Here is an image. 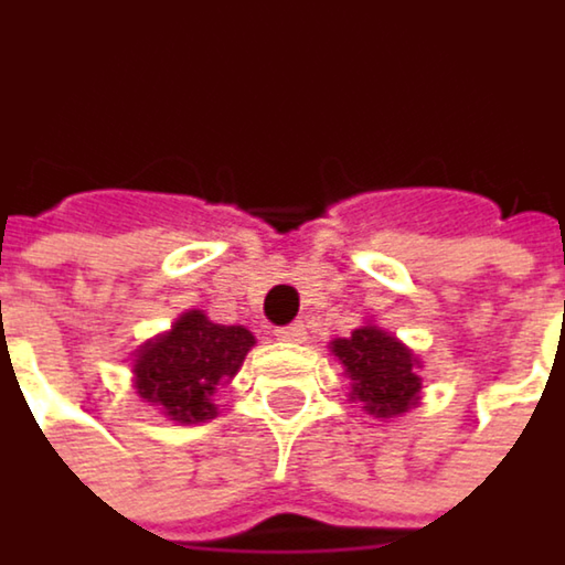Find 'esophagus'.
<instances>
[{
  "label": "esophagus",
  "mask_w": 565,
  "mask_h": 565,
  "mask_svg": "<svg viewBox=\"0 0 565 565\" xmlns=\"http://www.w3.org/2000/svg\"><path fill=\"white\" fill-rule=\"evenodd\" d=\"M274 338H277V341H288V344H301V341L308 338V328H305L301 321H295V324H288V328H277Z\"/></svg>",
  "instance_id": "34e87169"
}]
</instances>
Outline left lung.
<instances>
[{
    "label": "left lung",
    "mask_w": 565,
    "mask_h": 565,
    "mask_svg": "<svg viewBox=\"0 0 565 565\" xmlns=\"http://www.w3.org/2000/svg\"><path fill=\"white\" fill-rule=\"evenodd\" d=\"M334 358L351 377V401L364 404L374 417H404L420 401V361L394 334L377 324L351 331V338L331 341Z\"/></svg>",
    "instance_id": "8db88e82"
}]
</instances>
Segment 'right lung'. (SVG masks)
I'll use <instances>...</instances> for the list:
<instances>
[{
    "label": "right lung",
    "instance_id": "add662e5",
    "mask_svg": "<svg viewBox=\"0 0 565 565\" xmlns=\"http://www.w3.org/2000/svg\"><path fill=\"white\" fill-rule=\"evenodd\" d=\"M254 334L241 324H214L201 311H184L171 331L135 351V391L174 424H201L217 414L214 391L231 381Z\"/></svg>",
    "mask_w": 565,
    "mask_h": 565
}]
</instances>
